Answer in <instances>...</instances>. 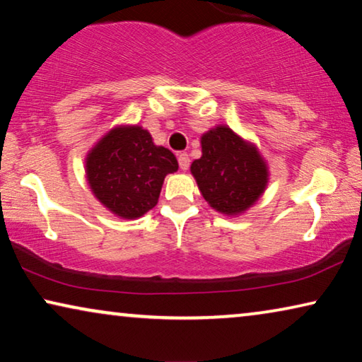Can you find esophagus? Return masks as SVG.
Returning a JSON list of instances; mask_svg holds the SVG:
<instances>
[{
  "label": "esophagus",
  "instance_id": "esophagus-1",
  "mask_svg": "<svg viewBox=\"0 0 362 362\" xmlns=\"http://www.w3.org/2000/svg\"><path fill=\"white\" fill-rule=\"evenodd\" d=\"M177 163H180V168L182 171H186L189 168V155L187 153H180L177 155Z\"/></svg>",
  "mask_w": 362,
  "mask_h": 362
}]
</instances>
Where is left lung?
I'll list each match as a JSON object with an SVG mask.
<instances>
[{
  "mask_svg": "<svg viewBox=\"0 0 362 362\" xmlns=\"http://www.w3.org/2000/svg\"><path fill=\"white\" fill-rule=\"evenodd\" d=\"M202 156L191 165L199 191L212 209L237 216L264 194L269 170L252 143L219 125L201 138Z\"/></svg>",
  "mask_w": 362,
  "mask_h": 362,
  "instance_id": "1",
  "label": "left lung"
}]
</instances>
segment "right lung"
Wrapping results in <instances>:
<instances>
[{"label": "right lung", "instance_id": "add662e5", "mask_svg": "<svg viewBox=\"0 0 362 362\" xmlns=\"http://www.w3.org/2000/svg\"><path fill=\"white\" fill-rule=\"evenodd\" d=\"M177 171V160L156 146L148 130L117 127L88 151L87 181L98 201L122 219H136L156 206L163 181Z\"/></svg>", "mask_w": 362, "mask_h": 362}]
</instances>
